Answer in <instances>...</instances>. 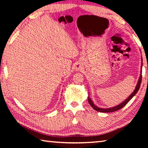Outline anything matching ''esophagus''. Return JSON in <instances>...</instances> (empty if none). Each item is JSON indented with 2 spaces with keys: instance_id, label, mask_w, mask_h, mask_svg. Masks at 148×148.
<instances>
[{
  "instance_id": "34e87169",
  "label": "esophagus",
  "mask_w": 148,
  "mask_h": 148,
  "mask_svg": "<svg viewBox=\"0 0 148 148\" xmlns=\"http://www.w3.org/2000/svg\"><path fill=\"white\" fill-rule=\"evenodd\" d=\"M82 69H83V65L81 63H77L76 65H75V70L76 71H81L82 70Z\"/></svg>"
}]
</instances>
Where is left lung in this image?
Returning <instances> with one entry per match:
<instances>
[{"label": "left lung", "instance_id": "8db88e82", "mask_svg": "<svg viewBox=\"0 0 148 148\" xmlns=\"http://www.w3.org/2000/svg\"><path fill=\"white\" fill-rule=\"evenodd\" d=\"M141 61H142V64H141V69H140V76L139 78V80L137 81V84L135 88V89L134 90V92L132 93L128 97V98L126 99V100H125L124 101H123L121 103H119V104L114 106V107H112V108H99L98 106H97L96 105H95L93 103L92 100L90 99V97H88V102L90 103V105L92 107V108H93L95 110V111H97L99 112H114V111H118V110L121 109L122 108H123V107L127 104V103L130 101V100L133 98V97L136 95V94L137 93L138 90H139L140 88V83H141V81H142V67H143V58H141Z\"/></svg>", "mask_w": 148, "mask_h": 148}]
</instances>
